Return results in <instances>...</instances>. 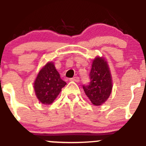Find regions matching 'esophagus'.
<instances>
[{"mask_svg":"<svg viewBox=\"0 0 146 146\" xmlns=\"http://www.w3.org/2000/svg\"><path fill=\"white\" fill-rule=\"evenodd\" d=\"M70 80H71V81H75V82H80V78H79V77H78V76H76V77L73 78H70Z\"/></svg>","mask_w":146,"mask_h":146,"instance_id":"1","label":"esophagus"}]
</instances>
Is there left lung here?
<instances>
[{"mask_svg":"<svg viewBox=\"0 0 146 146\" xmlns=\"http://www.w3.org/2000/svg\"><path fill=\"white\" fill-rule=\"evenodd\" d=\"M90 78L89 85H83L82 88L94 105H101L110 96L113 87L110 67L104 57L96 56L94 58Z\"/></svg>","mask_w":146,"mask_h":146,"instance_id":"1","label":"left lung"}]
</instances>
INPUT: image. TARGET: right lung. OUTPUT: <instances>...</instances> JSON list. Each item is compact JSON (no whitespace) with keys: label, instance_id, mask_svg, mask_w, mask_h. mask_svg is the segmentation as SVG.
I'll list each match as a JSON object with an SVG mask.
<instances>
[{"label":"right lung","instance_id":"right-lung-1","mask_svg":"<svg viewBox=\"0 0 146 146\" xmlns=\"http://www.w3.org/2000/svg\"><path fill=\"white\" fill-rule=\"evenodd\" d=\"M66 85L60 77L54 64L47 63L39 70L34 82L35 95L41 103L51 104Z\"/></svg>","mask_w":146,"mask_h":146}]
</instances>
